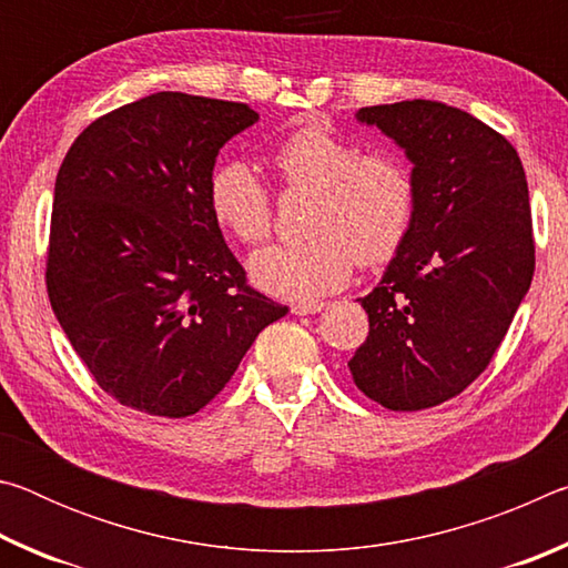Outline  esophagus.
<instances>
[{
    "label": "esophagus",
    "mask_w": 568,
    "mask_h": 568,
    "mask_svg": "<svg viewBox=\"0 0 568 568\" xmlns=\"http://www.w3.org/2000/svg\"><path fill=\"white\" fill-rule=\"evenodd\" d=\"M323 307H325L323 301H303V303L293 305V313L295 315H313V313H321Z\"/></svg>",
    "instance_id": "1"
}]
</instances>
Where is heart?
I'll return each instance as SVG.
<instances>
[{"label": "heart", "mask_w": 568, "mask_h": 568, "mask_svg": "<svg viewBox=\"0 0 568 568\" xmlns=\"http://www.w3.org/2000/svg\"><path fill=\"white\" fill-rule=\"evenodd\" d=\"M287 190L313 192L305 243L261 250L250 275L281 297H321L348 283L355 263L386 265L398 255L416 220V178L390 150L361 152L321 124L293 130L271 152ZM207 205L215 223L243 245L273 233V200L245 162H223L210 178Z\"/></svg>", "instance_id": "b5f03b06"}]
</instances>
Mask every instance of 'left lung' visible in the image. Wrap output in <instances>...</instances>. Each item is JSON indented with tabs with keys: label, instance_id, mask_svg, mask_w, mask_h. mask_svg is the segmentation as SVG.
Masks as SVG:
<instances>
[{
	"label": "left lung",
	"instance_id": "1",
	"mask_svg": "<svg viewBox=\"0 0 568 568\" xmlns=\"http://www.w3.org/2000/svg\"><path fill=\"white\" fill-rule=\"evenodd\" d=\"M355 118L406 150L418 203L408 240L361 297L371 328L348 368L383 408H434L486 371L531 285L524 165L504 134L444 102L376 104Z\"/></svg>",
	"mask_w": 568,
	"mask_h": 568
}]
</instances>
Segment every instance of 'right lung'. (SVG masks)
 I'll return each mask as SVG.
<instances>
[{"mask_svg":"<svg viewBox=\"0 0 568 568\" xmlns=\"http://www.w3.org/2000/svg\"><path fill=\"white\" fill-rule=\"evenodd\" d=\"M243 102L158 92L102 114L54 182L47 293L98 386L162 418L207 406L287 307L247 285L207 205Z\"/></svg>","mask_w":568,"mask_h":568,"instance_id":"add662e5","label":"right lung"}]
</instances>
